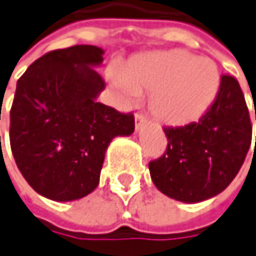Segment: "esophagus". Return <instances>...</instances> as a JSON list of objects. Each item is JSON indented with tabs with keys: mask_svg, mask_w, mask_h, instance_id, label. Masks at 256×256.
Returning <instances> with one entry per match:
<instances>
[{
	"mask_svg": "<svg viewBox=\"0 0 256 256\" xmlns=\"http://www.w3.org/2000/svg\"><path fill=\"white\" fill-rule=\"evenodd\" d=\"M146 123V118L142 114H136L134 116V124H136V130L142 128V126Z\"/></svg>",
	"mask_w": 256,
	"mask_h": 256,
	"instance_id": "obj_1",
	"label": "esophagus"
}]
</instances>
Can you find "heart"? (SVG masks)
Listing matches in <instances>:
<instances>
[{"label": "heart", "instance_id": "obj_1", "mask_svg": "<svg viewBox=\"0 0 256 256\" xmlns=\"http://www.w3.org/2000/svg\"><path fill=\"white\" fill-rule=\"evenodd\" d=\"M110 81L128 104L151 92L152 114L161 123L178 128L206 114L218 92L220 71L208 57L166 50L137 56L120 71H112Z\"/></svg>", "mask_w": 256, "mask_h": 256}]
</instances>
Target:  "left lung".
Masks as SVG:
<instances>
[{
  "instance_id": "left-lung-1",
  "label": "left lung",
  "mask_w": 256,
  "mask_h": 256,
  "mask_svg": "<svg viewBox=\"0 0 256 256\" xmlns=\"http://www.w3.org/2000/svg\"><path fill=\"white\" fill-rule=\"evenodd\" d=\"M164 132L166 151L148 164L158 190L184 203H199L222 194L236 178L251 146L250 112L237 80L222 76L216 100L200 120L164 128Z\"/></svg>"
}]
</instances>
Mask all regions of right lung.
Segmentation results:
<instances>
[{"instance_id":"right-lung-1","label":"right lung","mask_w":256,"mask_h":256,"mask_svg":"<svg viewBox=\"0 0 256 256\" xmlns=\"http://www.w3.org/2000/svg\"><path fill=\"white\" fill-rule=\"evenodd\" d=\"M98 46L78 44L42 56L16 82L10 140L19 171L42 196L71 202L98 186L105 152L134 132L132 114L96 102L105 82Z\"/></svg>"}]
</instances>
